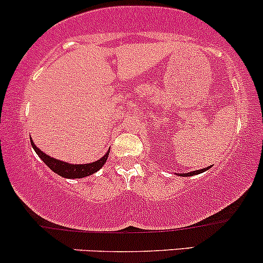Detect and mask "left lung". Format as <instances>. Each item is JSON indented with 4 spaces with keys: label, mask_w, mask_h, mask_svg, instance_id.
Masks as SVG:
<instances>
[{
    "label": "left lung",
    "mask_w": 263,
    "mask_h": 263,
    "mask_svg": "<svg viewBox=\"0 0 263 263\" xmlns=\"http://www.w3.org/2000/svg\"><path fill=\"white\" fill-rule=\"evenodd\" d=\"M208 168H210V166H207V168H204V169H199V171L189 172V173H180V174H178V176H180V177H192V176H196V174H199V173H202V172L208 171Z\"/></svg>",
    "instance_id": "obj_1"
}]
</instances>
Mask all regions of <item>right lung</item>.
Masks as SVG:
<instances>
[{"label":"right lung","instance_id":"add662e5","mask_svg":"<svg viewBox=\"0 0 263 263\" xmlns=\"http://www.w3.org/2000/svg\"><path fill=\"white\" fill-rule=\"evenodd\" d=\"M31 145H32L33 151H35L36 153H37L39 157L41 158L42 162L49 166L52 172H55V173L59 174L60 177L70 178V179L84 178V177L94 174L95 172H98L101 166L105 164V162L108 160L109 152H110V151H108V153L104 155V157H101L100 159H98L97 162L87 163V164H70V163L61 162V160L55 159V158H51L50 155L45 154L41 149H39L37 146L33 144L32 139H31Z\"/></svg>","mask_w":263,"mask_h":263}]
</instances>
